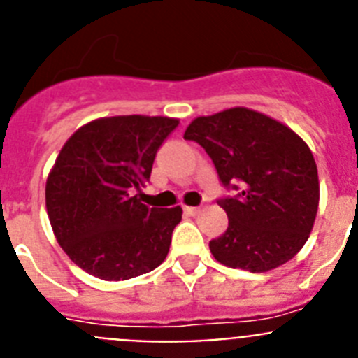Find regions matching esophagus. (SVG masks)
<instances>
[{
	"mask_svg": "<svg viewBox=\"0 0 358 358\" xmlns=\"http://www.w3.org/2000/svg\"><path fill=\"white\" fill-rule=\"evenodd\" d=\"M182 210H185V213L189 215V217H195V215H199L201 208H199V206H185Z\"/></svg>",
	"mask_w": 358,
	"mask_h": 358,
	"instance_id": "esophagus-1",
	"label": "esophagus"
}]
</instances>
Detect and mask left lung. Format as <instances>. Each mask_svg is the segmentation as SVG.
I'll list each match as a JSON object with an SVG mask.
<instances>
[{
	"label": "left lung",
	"instance_id": "obj_1",
	"mask_svg": "<svg viewBox=\"0 0 358 358\" xmlns=\"http://www.w3.org/2000/svg\"><path fill=\"white\" fill-rule=\"evenodd\" d=\"M185 140L197 141L220 182L238 192L218 199L229 224L210 242L215 260L249 273L292 260L308 240L319 206L317 164L308 145L281 122L248 107L199 116Z\"/></svg>",
	"mask_w": 358,
	"mask_h": 358
}]
</instances>
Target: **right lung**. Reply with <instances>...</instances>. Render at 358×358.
Segmentation results:
<instances>
[{
    "label": "right lung",
    "mask_w": 358,
    "mask_h": 358,
    "mask_svg": "<svg viewBox=\"0 0 358 358\" xmlns=\"http://www.w3.org/2000/svg\"><path fill=\"white\" fill-rule=\"evenodd\" d=\"M177 125L166 116L98 118L59 152L46 181V211L59 245L91 276L131 280L169 255L181 206L148 208L132 194L148 181Z\"/></svg>",
    "instance_id": "obj_1"
}]
</instances>
